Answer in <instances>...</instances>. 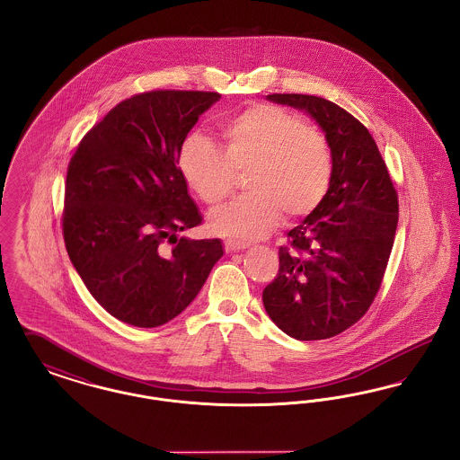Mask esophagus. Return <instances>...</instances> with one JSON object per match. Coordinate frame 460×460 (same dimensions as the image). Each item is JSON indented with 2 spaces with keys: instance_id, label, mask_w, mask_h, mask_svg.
<instances>
[{
  "instance_id": "1",
  "label": "esophagus",
  "mask_w": 460,
  "mask_h": 460,
  "mask_svg": "<svg viewBox=\"0 0 460 460\" xmlns=\"http://www.w3.org/2000/svg\"><path fill=\"white\" fill-rule=\"evenodd\" d=\"M244 248H248V244H246V243H243V241H224V250H226L227 253H231V252H240V250H244Z\"/></svg>"
}]
</instances>
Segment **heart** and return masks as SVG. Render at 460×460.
<instances>
[{"label": "heart", "mask_w": 460, "mask_h": 460, "mask_svg": "<svg viewBox=\"0 0 460 460\" xmlns=\"http://www.w3.org/2000/svg\"><path fill=\"white\" fill-rule=\"evenodd\" d=\"M226 150L205 134H188L177 152L179 171L205 205L231 197L238 175L246 195L210 216L220 236L253 241L285 220L305 219L326 199L334 160L326 134L291 110L259 103L224 126Z\"/></svg>", "instance_id": "1"}]
</instances>
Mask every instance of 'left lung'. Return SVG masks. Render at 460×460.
<instances>
[{"instance_id":"8db88e82","label":"left lung","mask_w":460,"mask_h":460,"mask_svg":"<svg viewBox=\"0 0 460 460\" xmlns=\"http://www.w3.org/2000/svg\"><path fill=\"white\" fill-rule=\"evenodd\" d=\"M267 98L306 110L319 122L334 172L323 205L279 246V270L263 289V306L291 338L326 340L362 319L381 288L398 195L371 132L347 110L314 94Z\"/></svg>"}]
</instances>
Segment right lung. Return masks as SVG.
Wrapping results in <instances>:
<instances>
[{
	"label": "right lung",
	"instance_id": "1",
	"mask_svg": "<svg viewBox=\"0 0 460 460\" xmlns=\"http://www.w3.org/2000/svg\"><path fill=\"white\" fill-rule=\"evenodd\" d=\"M214 91L155 89L110 110L77 145L66 169L62 231L81 279L115 319L156 328L190 305L220 240L175 234L201 224L177 152Z\"/></svg>",
	"mask_w": 460,
	"mask_h": 460
}]
</instances>
